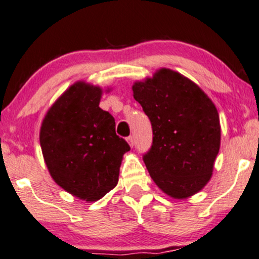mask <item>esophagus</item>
I'll return each mask as SVG.
<instances>
[{"instance_id": "esophagus-1", "label": "esophagus", "mask_w": 259, "mask_h": 259, "mask_svg": "<svg viewBox=\"0 0 259 259\" xmlns=\"http://www.w3.org/2000/svg\"><path fill=\"white\" fill-rule=\"evenodd\" d=\"M127 142H128V144H130V146H131V147H133V146H134V139H133V137H132V136H130L128 138H127Z\"/></svg>"}]
</instances>
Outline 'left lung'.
<instances>
[{
	"label": "left lung",
	"instance_id": "8db88e82",
	"mask_svg": "<svg viewBox=\"0 0 259 259\" xmlns=\"http://www.w3.org/2000/svg\"><path fill=\"white\" fill-rule=\"evenodd\" d=\"M134 100L152 126V145L143 154L154 183L175 199L206 186L220 149L219 114L190 79L169 69L133 85Z\"/></svg>",
	"mask_w": 259,
	"mask_h": 259
}]
</instances>
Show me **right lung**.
Segmentation results:
<instances>
[{
  "mask_svg": "<svg viewBox=\"0 0 259 259\" xmlns=\"http://www.w3.org/2000/svg\"><path fill=\"white\" fill-rule=\"evenodd\" d=\"M99 87L77 82L53 105L40 130L44 158L55 182L82 200L96 201L116 186L128 143L112 114L99 107Z\"/></svg>",
  "mask_w": 259,
  "mask_h": 259,
  "instance_id": "1",
  "label": "right lung"
}]
</instances>
